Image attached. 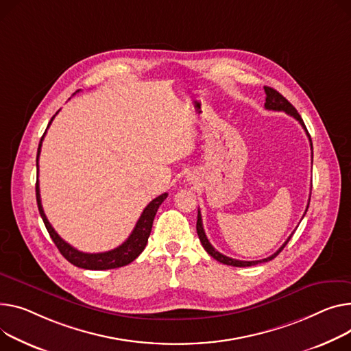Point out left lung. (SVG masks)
Wrapping results in <instances>:
<instances>
[{"mask_svg":"<svg viewBox=\"0 0 351 351\" xmlns=\"http://www.w3.org/2000/svg\"><path fill=\"white\" fill-rule=\"evenodd\" d=\"M264 90H265V95H267V97H265V108L267 110H274V111H285L287 114H289V115H292L295 120H298L299 121V124L303 127V130L306 131V135H308V138H309V141H311V148H312V151H313V147H312V139H311V135H309V132H308V130H306V125H305V123H303V120H302V117L299 115V112L296 111V108L281 95V93H278L276 90H274L272 87H268V86H265L264 87ZM312 158H313V152H312ZM309 202H311V197H309ZM308 207H309V203H308V206H306V210H305V213L308 212ZM305 216V215H303ZM196 230H197V236H199V240H200V243H202V245H203V248L207 251V254L208 255H212L215 260H217L219 263H221V264H226V265H231V267H251V265H256V264H261V263H268V261H271V260H274L275 256L281 252L284 248H285V245L288 244V241L291 240V237H292V234L288 237V240L282 244V247L279 248L276 252H274L272 255H269V256H267V258H264V260H258V261H240V260H234V258H230V256H226V255H223L221 252H219L212 244H210V241L207 240V237H206V232H204V228H203V223H202V215H200V212H197V223H196Z\"/></svg>","mask_w":351,"mask_h":351,"instance_id":"obj_1","label":"left lung"}]
</instances>
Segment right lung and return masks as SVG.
<instances>
[{"mask_svg": "<svg viewBox=\"0 0 351 351\" xmlns=\"http://www.w3.org/2000/svg\"><path fill=\"white\" fill-rule=\"evenodd\" d=\"M58 114V112H56ZM55 114V115H56ZM55 115L51 119L48 128L51 125V123L53 121ZM46 134V131H45ZM40 138V143L38 147V155H36V168L39 169L38 160H39V154H40V147H42V141L43 136ZM168 197V193H162L160 196L155 197L145 208L141 215V217L138 219L132 232L130 234V237L117 248L111 250V251H106V252H97V254H88V252H82L76 248H73L70 244H67L58 232L55 231V228L51 226L49 220L46 219L45 212L42 208V203H40V193H39V180L36 179V202H38V208L40 217L45 223L46 230H48L51 239L53 240L55 245L58 247V250L60 251V254L64 256V258L79 268H84V269H95V271H101V269H112V268H120L124 265H128L130 263H132L136 256L141 254L148 243V237L151 234L152 230V223L155 219V215L158 212L159 206L162 204V202Z\"/></svg>", "mask_w": 351, "mask_h": 351, "instance_id": "obj_1", "label": "right lung"}]
</instances>
